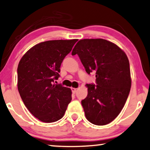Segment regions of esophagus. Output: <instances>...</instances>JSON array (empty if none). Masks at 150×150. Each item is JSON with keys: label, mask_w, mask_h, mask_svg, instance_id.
I'll use <instances>...</instances> for the list:
<instances>
[{"label": "esophagus", "mask_w": 150, "mask_h": 150, "mask_svg": "<svg viewBox=\"0 0 150 150\" xmlns=\"http://www.w3.org/2000/svg\"><path fill=\"white\" fill-rule=\"evenodd\" d=\"M71 91H72L73 93H75L76 91V88H71Z\"/></svg>", "instance_id": "obj_1"}]
</instances>
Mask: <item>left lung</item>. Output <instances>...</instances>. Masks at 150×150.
<instances>
[{"label": "left lung", "mask_w": 150, "mask_h": 150, "mask_svg": "<svg viewBox=\"0 0 150 150\" xmlns=\"http://www.w3.org/2000/svg\"><path fill=\"white\" fill-rule=\"evenodd\" d=\"M86 72L95 71L96 84H86L87 96L81 103L87 120L105 125L114 120L125 105L131 86L129 61L120 47L105 39H82L72 50Z\"/></svg>", "instance_id": "8db88e82"}]
</instances>
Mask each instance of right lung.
<instances>
[{"instance_id":"add662e5","label":"right lung","mask_w":150,"mask_h":150,"mask_svg":"<svg viewBox=\"0 0 150 150\" xmlns=\"http://www.w3.org/2000/svg\"><path fill=\"white\" fill-rule=\"evenodd\" d=\"M77 39L48 40L25 53L17 67V88L30 113L43 122H53L64 116L71 100L70 88L55 84L60 66Z\"/></svg>"}]
</instances>
